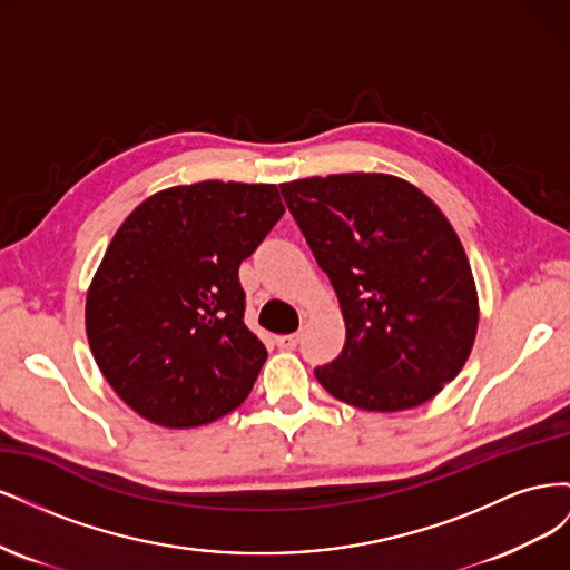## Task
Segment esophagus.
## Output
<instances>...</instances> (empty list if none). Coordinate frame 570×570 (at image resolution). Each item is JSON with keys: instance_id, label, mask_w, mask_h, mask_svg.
<instances>
[{"instance_id": "1", "label": "esophagus", "mask_w": 570, "mask_h": 570, "mask_svg": "<svg viewBox=\"0 0 570 570\" xmlns=\"http://www.w3.org/2000/svg\"><path fill=\"white\" fill-rule=\"evenodd\" d=\"M297 342H299V335H297V333H292V335H278V337H275V344H278L281 350H295V347H297Z\"/></svg>"}]
</instances>
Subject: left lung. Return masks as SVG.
<instances>
[{"mask_svg": "<svg viewBox=\"0 0 570 570\" xmlns=\"http://www.w3.org/2000/svg\"><path fill=\"white\" fill-rule=\"evenodd\" d=\"M281 189L347 327L316 381L364 411L433 400L469 361L480 316L452 223L416 185L387 174L314 176Z\"/></svg>", "mask_w": 570, "mask_h": 570, "instance_id": "8db88e82", "label": "left lung"}]
</instances>
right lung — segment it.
I'll return each mask as SVG.
<instances>
[{"label":"right lung","instance_id":"add662e5","mask_svg":"<svg viewBox=\"0 0 570 570\" xmlns=\"http://www.w3.org/2000/svg\"><path fill=\"white\" fill-rule=\"evenodd\" d=\"M275 185L204 180L147 197L120 223L85 302L101 375L161 428L214 423L268 356L245 325L239 264L281 220Z\"/></svg>","mask_w":570,"mask_h":570}]
</instances>
